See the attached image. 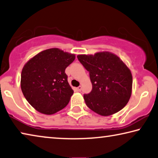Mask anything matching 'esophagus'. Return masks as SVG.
Returning a JSON list of instances; mask_svg holds the SVG:
<instances>
[{
	"instance_id": "esophagus-1",
	"label": "esophagus",
	"mask_w": 158,
	"mask_h": 158,
	"mask_svg": "<svg viewBox=\"0 0 158 158\" xmlns=\"http://www.w3.org/2000/svg\"><path fill=\"white\" fill-rule=\"evenodd\" d=\"M76 89H77V91H78V92H81V90H82V87L80 85L79 87H77V88H76Z\"/></svg>"
}]
</instances>
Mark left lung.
Returning <instances> with one entry per match:
<instances>
[{
	"label": "left lung",
	"mask_w": 158,
	"mask_h": 158,
	"mask_svg": "<svg viewBox=\"0 0 158 158\" xmlns=\"http://www.w3.org/2000/svg\"><path fill=\"white\" fill-rule=\"evenodd\" d=\"M93 85L85 94L86 105L102 116L114 114L124 107L131 95L133 78L130 69L117 56L108 52L78 55Z\"/></svg>",
	"instance_id": "8db88e82"
}]
</instances>
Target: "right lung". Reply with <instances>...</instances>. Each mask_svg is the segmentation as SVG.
Instances as JSON below:
<instances>
[{
  "label": "right lung",
  "instance_id": "obj_1",
  "mask_svg": "<svg viewBox=\"0 0 158 158\" xmlns=\"http://www.w3.org/2000/svg\"><path fill=\"white\" fill-rule=\"evenodd\" d=\"M75 54L57 48L39 53L26 63L21 73V89L36 110L53 114L69 104L73 90L65 70L75 60Z\"/></svg>",
  "mask_w": 158,
  "mask_h": 158
}]
</instances>
